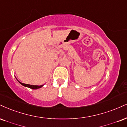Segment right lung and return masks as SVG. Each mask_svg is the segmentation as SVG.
Masks as SVG:
<instances>
[{"label":"right lung","mask_w":127,"mask_h":127,"mask_svg":"<svg viewBox=\"0 0 127 127\" xmlns=\"http://www.w3.org/2000/svg\"><path fill=\"white\" fill-rule=\"evenodd\" d=\"M18 82H19V83L20 84H21V85H22V86H25V87H27V88L32 89H37L42 88V87L44 86V85H40V86H37V85H28V84L22 83H21V82H20L19 81H18Z\"/></svg>","instance_id":"add662e5"}]
</instances>
